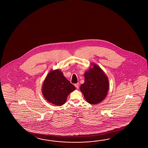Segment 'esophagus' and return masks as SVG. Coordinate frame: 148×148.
I'll return each mask as SVG.
<instances>
[{
    "mask_svg": "<svg viewBox=\"0 0 148 148\" xmlns=\"http://www.w3.org/2000/svg\"><path fill=\"white\" fill-rule=\"evenodd\" d=\"M79 83H77V84H74V86H75V87L77 89H78V88H79Z\"/></svg>",
    "mask_w": 148,
    "mask_h": 148,
    "instance_id": "1",
    "label": "esophagus"
}]
</instances>
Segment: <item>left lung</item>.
I'll return each instance as SVG.
<instances>
[{
  "instance_id": "left-lung-1",
  "label": "left lung",
  "mask_w": 148,
  "mask_h": 148,
  "mask_svg": "<svg viewBox=\"0 0 148 148\" xmlns=\"http://www.w3.org/2000/svg\"><path fill=\"white\" fill-rule=\"evenodd\" d=\"M85 73V82L80 86V90L89 104L96 105L103 101L109 89L108 77L99 66L92 63Z\"/></svg>"
}]
</instances>
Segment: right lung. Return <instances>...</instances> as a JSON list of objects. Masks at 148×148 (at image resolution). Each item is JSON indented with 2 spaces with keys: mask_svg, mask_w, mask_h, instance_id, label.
Wrapping results in <instances>:
<instances>
[{
  "mask_svg": "<svg viewBox=\"0 0 148 148\" xmlns=\"http://www.w3.org/2000/svg\"><path fill=\"white\" fill-rule=\"evenodd\" d=\"M75 87L58 69L51 70L47 74L42 86V93L48 102L57 106L65 103L68 95Z\"/></svg>",
  "mask_w": 148,
  "mask_h": 148,
  "instance_id": "1",
  "label": "right lung"
}]
</instances>
